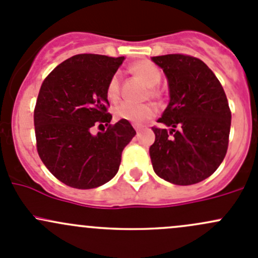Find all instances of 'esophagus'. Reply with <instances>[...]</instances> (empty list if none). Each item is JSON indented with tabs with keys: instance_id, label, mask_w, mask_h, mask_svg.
I'll list each match as a JSON object with an SVG mask.
<instances>
[{
	"instance_id": "esophagus-1",
	"label": "esophagus",
	"mask_w": 258,
	"mask_h": 258,
	"mask_svg": "<svg viewBox=\"0 0 258 258\" xmlns=\"http://www.w3.org/2000/svg\"><path fill=\"white\" fill-rule=\"evenodd\" d=\"M135 130H136V132H140V131H142V130H144V127H142V126H135Z\"/></svg>"
}]
</instances>
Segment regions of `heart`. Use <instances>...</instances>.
Segmentation results:
<instances>
[{
	"mask_svg": "<svg viewBox=\"0 0 258 258\" xmlns=\"http://www.w3.org/2000/svg\"><path fill=\"white\" fill-rule=\"evenodd\" d=\"M130 72L134 74L139 80H141L147 87H150V96L152 97H160V92L155 86L161 82V71L157 66L150 61H140L130 66ZM106 95L108 100L116 102L119 97V79L118 75H113L107 83L106 87ZM114 117L117 119L127 121L134 124H142L146 121L152 118L155 116L156 110L152 105H142L134 106L128 103H121L113 110Z\"/></svg>",
	"mask_w": 258,
	"mask_h": 258,
	"instance_id": "b5f03b06",
	"label": "heart"
}]
</instances>
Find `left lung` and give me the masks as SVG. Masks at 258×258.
Instances as JSON below:
<instances>
[{
	"mask_svg": "<svg viewBox=\"0 0 258 258\" xmlns=\"http://www.w3.org/2000/svg\"><path fill=\"white\" fill-rule=\"evenodd\" d=\"M165 72L170 103L160 123L152 127L150 147L153 171L181 186L210 177L225 158L231 128V111L222 85L204 61L188 54L152 57Z\"/></svg>",
	"mask_w": 258,
	"mask_h": 258,
	"instance_id": "left-lung-1",
	"label": "left lung"
}]
</instances>
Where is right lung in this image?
<instances>
[{"label":"right lung","mask_w":258,"mask_h":258,"mask_svg":"<svg viewBox=\"0 0 258 258\" xmlns=\"http://www.w3.org/2000/svg\"><path fill=\"white\" fill-rule=\"evenodd\" d=\"M124 57L81 53L46 77L36 101L37 152L49 172L74 188H95L114 177L123 148L136 135L131 123L112 114L106 87ZM108 125L96 137L95 124Z\"/></svg>","instance_id":"add662e5"}]
</instances>
